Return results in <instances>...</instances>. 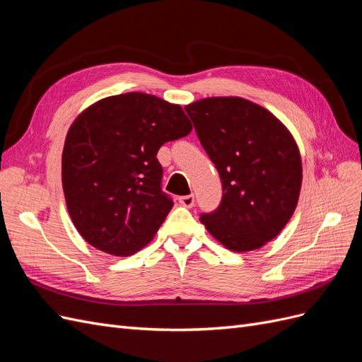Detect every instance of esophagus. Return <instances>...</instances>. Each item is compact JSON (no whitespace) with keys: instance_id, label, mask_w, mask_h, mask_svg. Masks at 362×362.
<instances>
[{"instance_id":"1","label":"esophagus","mask_w":362,"mask_h":362,"mask_svg":"<svg viewBox=\"0 0 362 362\" xmlns=\"http://www.w3.org/2000/svg\"><path fill=\"white\" fill-rule=\"evenodd\" d=\"M180 204L185 208H192L194 205V196L193 194H187V196H181L180 198Z\"/></svg>"}]
</instances>
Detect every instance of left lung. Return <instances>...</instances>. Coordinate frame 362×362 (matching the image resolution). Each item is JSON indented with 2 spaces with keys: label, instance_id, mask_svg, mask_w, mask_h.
Listing matches in <instances>:
<instances>
[{
  "label": "left lung",
  "instance_id": "8db88e82",
  "mask_svg": "<svg viewBox=\"0 0 362 362\" xmlns=\"http://www.w3.org/2000/svg\"><path fill=\"white\" fill-rule=\"evenodd\" d=\"M184 108L223 189L221 205L201 214V222L229 250L262 247L299 201L302 160L294 137L267 108L245 98H204Z\"/></svg>",
  "mask_w": 362,
  "mask_h": 362
}]
</instances>
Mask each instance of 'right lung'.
Masks as SVG:
<instances>
[{
    "label": "right lung",
    "instance_id": "obj_1",
    "mask_svg": "<svg viewBox=\"0 0 362 362\" xmlns=\"http://www.w3.org/2000/svg\"><path fill=\"white\" fill-rule=\"evenodd\" d=\"M192 128L181 105L141 92L104 98L76 116L64 140L62 184L87 243L128 257L154 238L173 206L161 192L157 152Z\"/></svg>",
    "mask_w": 362,
    "mask_h": 362
}]
</instances>
